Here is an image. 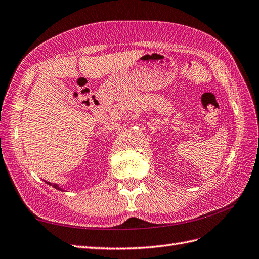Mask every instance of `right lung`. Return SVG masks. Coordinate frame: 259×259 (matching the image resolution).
<instances>
[{
    "instance_id": "1",
    "label": "right lung",
    "mask_w": 259,
    "mask_h": 259,
    "mask_svg": "<svg viewBox=\"0 0 259 259\" xmlns=\"http://www.w3.org/2000/svg\"><path fill=\"white\" fill-rule=\"evenodd\" d=\"M46 183H48L49 186H51V187H53V188H55L56 190H60V191H64V189H62L60 186H58V184H56V183H53L52 184L51 182H48V181H46Z\"/></svg>"
}]
</instances>
